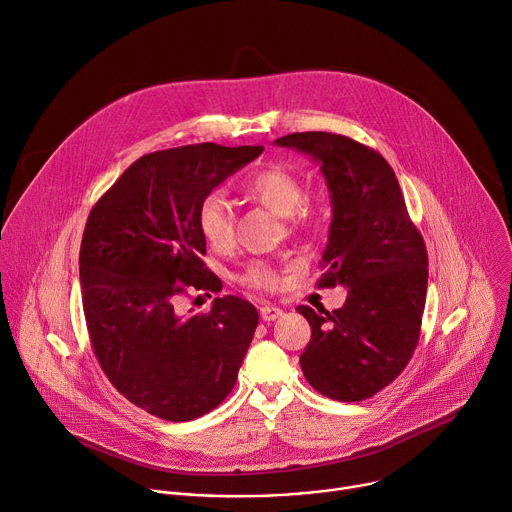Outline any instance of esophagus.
<instances>
[{
    "label": "esophagus",
    "mask_w": 512,
    "mask_h": 512,
    "mask_svg": "<svg viewBox=\"0 0 512 512\" xmlns=\"http://www.w3.org/2000/svg\"><path fill=\"white\" fill-rule=\"evenodd\" d=\"M283 316V309L281 307H274V305H262L260 307V318L264 322H274L277 318Z\"/></svg>",
    "instance_id": "1"
}]
</instances>
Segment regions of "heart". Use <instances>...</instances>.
<instances>
[{
  "mask_svg": "<svg viewBox=\"0 0 512 512\" xmlns=\"http://www.w3.org/2000/svg\"><path fill=\"white\" fill-rule=\"evenodd\" d=\"M244 192L254 199L256 203L264 205L272 213L281 217H287V225L291 231H299L309 225L311 221V207L303 203V184L301 180L285 170V168H264L256 174H252L244 182ZM199 229L203 233L205 242L217 250L227 252L235 244L233 233V215L227 205V201L219 192L207 194L199 207ZM242 283L254 289H266L274 291L281 283L279 270L268 262H252L244 274Z\"/></svg>",
  "mask_w": 512,
  "mask_h": 512,
  "instance_id": "b5f03b06",
  "label": "heart"
}]
</instances>
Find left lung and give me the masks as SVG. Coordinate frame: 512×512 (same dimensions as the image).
Instances as JSON below:
<instances>
[{
  "label": "left lung",
  "mask_w": 512,
  "mask_h": 512,
  "mask_svg": "<svg viewBox=\"0 0 512 512\" xmlns=\"http://www.w3.org/2000/svg\"><path fill=\"white\" fill-rule=\"evenodd\" d=\"M309 153L330 196V238L320 285L348 287L340 309L297 311L311 326L299 359L307 383L338 402H361L410 363L420 338L428 256L396 174L375 149L336 133H291L274 141Z\"/></svg>",
  "instance_id": "8db88e82"
}]
</instances>
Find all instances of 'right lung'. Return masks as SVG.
Segmentation results:
<instances>
[{
  "instance_id": "obj_1",
  "label": "right lung",
  "mask_w": 512,
  "mask_h": 512,
  "mask_svg": "<svg viewBox=\"0 0 512 512\" xmlns=\"http://www.w3.org/2000/svg\"><path fill=\"white\" fill-rule=\"evenodd\" d=\"M262 151L196 143L147 153L88 215L80 281L94 355L119 393L157 418H199L238 379L258 326L256 307L223 295L211 311L182 316L178 301L190 291H221L201 260L207 242L199 207Z\"/></svg>"
}]
</instances>
